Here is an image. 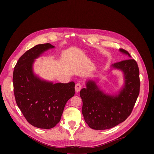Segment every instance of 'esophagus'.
Listing matches in <instances>:
<instances>
[{
	"mask_svg": "<svg viewBox=\"0 0 154 154\" xmlns=\"http://www.w3.org/2000/svg\"><path fill=\"white\" fill-rule=\"evenodd\" d=\"M82 88V85L79 82H77L76 84H75V91L76 92H79L80 90H81Z\"/></svg>",
	"mask_w": 154,
	"mask_h": 154,
	"instance_id": "1",
	"label": "esophagus"
}]
</instances>
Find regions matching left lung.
<instances>
[{"mask_svg":"<svg viewBox=\"0 0 154 154\" xmlns=\"http://www.w3.org/2000/svg\"><path fill=\"white\" fill-rule=\"evenodd\" d=\"M119 51L131 57L123 48ZM111 66L122 71L124 76V85L117 95L105 94L91 80L80 92L84 120L94 130H106L123 122L131 115L139 95V69L136 61L128 59Z\"/></svg>","mask_w":154,"mask_h":154,"instance_id":"left-lung-1","label":"left lung"}]
</instances>
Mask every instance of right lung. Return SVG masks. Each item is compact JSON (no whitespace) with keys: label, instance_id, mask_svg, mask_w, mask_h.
Here are the masks:
<instances>
[{"label":"right lung","instance_id":"right-lung-1","mask_svg":"<svg viewBox=\"0 0 154 154\" xmlns=\"http://www.w3.org/2000/svg\"><path fill=\"white\" fill-rule=\"evenodd\" d=\"M51 44H38L24 53L13 72L15 99L27 122L39 128L54 127L60 120L67 102L75 94V83L47 82L34 74V60L54 48Z\"/></svg>","mask_w":154,"mask_h":154}]
</instances>
